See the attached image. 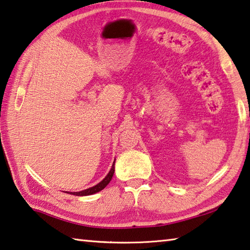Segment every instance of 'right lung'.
Listing matches in <instances>:
<instances>
[{
	"label": "right lung",
	"instance_id": "1",
	"mask_svg": "<svg viewBox=\"0 0 250 250\" xmlns=\"http://www.w3.org/2000/svg\"><path fill=\"white\" fill-rule=\"evenodd\" d=\"M114 165H115V160H114V163L112 165V168L111 170H109V172L107 173V176L105 177L102 181H101L100 183H98V185L92 187V188H89V189H85L83 191H80V192H69L70 194H73V195H78V196H83V195H91V194H94V193H98V192H100L101 190H103L105 187H106L109 181L112 180V177L114 174V171H115V167H114ZM68 193V192H67Z\"/></svg>",
	"mask_w": 250,
	"mask_h": 250
}]
</instances>
